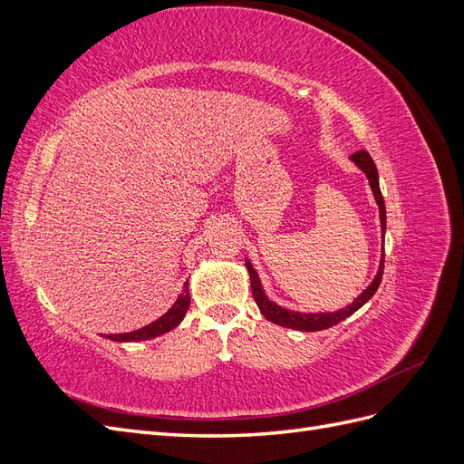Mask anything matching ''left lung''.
Masks as SVG:
<instances>
[{"label": "left lung", "mask_w": 464, "mask_h": 464, "mask_svg": "<svg viewBox=\"0 0 464 464\" xmlns=\"http://www.w3.org/2000/svg\"><path fill=\"white\" fill-rule=\"evenodd\" d=\"M350 160H353L360 170L368 176L370 179V188L373 191V198L377 201V207H379V218H382V232L385 236V227H387V215H385V201H383V195H382V189H379V178H377V168H375V162L372 160L370 152L368 150H358L354 152L353 157H350ZM383 263H385V251L382 254V263H379V271L373 278V283L363 290L360 296L346 305L344 310H339V312H333V314H300V312H290L286 310V307H280L276 305L275 302H271L269 298L265 296L263 292V286H261V280L254 269V265H251L247 259H246V266H247V273H249V280H251V294H254L256 298V304L259 305L261 314L276 323V325L280 327H288V329H296V331H323V329H329L333 325H336V323L344 321L346 317L353 315L354 312H358L360 307L366 304L373 294L377 292L379 285H382V276H383Z\"/></svg>", "instance_id": "8db88e82"}]
</instances>
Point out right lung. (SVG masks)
Returning <instances> with one entry per match:
<instances>
[{
    "instance_id": "right-lung-1",
    "label": "right lung",
    "mask_w": 464,
    "mask_h": 464,
    "mask_svg": "<svg viewBox=\"0 0 464 464\" xmlns=\"http://www.w3.org/2000/svg\"><path fill=\"white\" fill-rule=\"evenodd\" d=\"M189 288L188 283L184 285V290L178 296L176 304L168 310L162 317H159L157 321H152L150 325L143 327V329H137L131 333H120V334H108L110 341H118V343H135V341H149L154 339V336H160L168 331H172L174 327L179 325V321L184 319L188 307H189Z\"/></svg>"
}]
</instances>
